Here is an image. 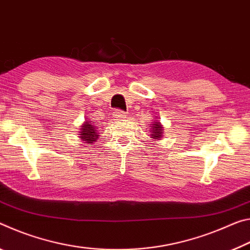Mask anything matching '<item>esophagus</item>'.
Here are the masks:
<instances>
[{
    "label": "esophagus",
    "mask_w": 250,
    "mask_h": 250,
    "mask_svg": "<svg viewBox=\"0 0 250 250\" xmlns=\"http://www.w3.org/2000/svg\"><path fill=\"white\" fill-rule=\"evenodd\" d=\"M114 115H115L116 120H120V121L124 120V118H125V113L123 112V110H121V109H115V110H114Z\"/></svg>",
    "instance_id": "34e87169"
}]
</instances>
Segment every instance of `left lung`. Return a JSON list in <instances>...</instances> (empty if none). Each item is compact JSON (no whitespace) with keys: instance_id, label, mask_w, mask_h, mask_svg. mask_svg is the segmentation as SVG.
<instances>
[{"instance_id":"8db88e82","label":"left lung","mask_w":250,"mask_h":250,"mask_svg":"<svg viewBox=\"0 0 250 250\" xmlns=\"http://www.w3.org/2000/svg\"><path fill=\"white\" fill-rule=\"evenodd\" d=\"M163 127L161 125V123L159 122H154V124L152 126V130H150V136L154 140H159V138H162L164 135H163Z\"/></svg>"}]
</instances>
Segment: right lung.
<instances>
[{
  "label": "right lung",
  "instance_id": "obj_1",
  "mask_svg": "<svg viewBox=\"0 0 250 250\" xmlns=\"http://www.w3.org/2000/svg\"><path fill=\"white\" fill-rule=\"evenodd\" d=\"M81 138L85 143H87L88 145H92L93 142H95L98 136V132H97V127L96 125H93V122L89 123V121L85 122V124L83 126H81Z\"/></svg>",
  "mask_w": 250,
  "mask_h": 250
}]
</instances>
